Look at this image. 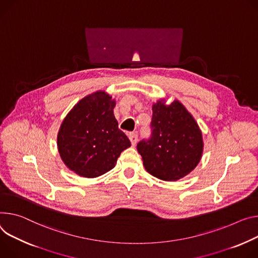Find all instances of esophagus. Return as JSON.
Listing matches in <instances>:
<instances>
[{"mask_svg": "<svg viewBox=\"0 0 258 258\" xmlns=\"http://www.w3.org/2000/svg\"><path fill=\"white\" fill-rule=\"evenodd\" d=\"M128 138H130V140H131L132 145L135 146L136 143H137V141H138V133H137V132L131 133V134L128 135Z\"/></svg>", "mask_w": 258, "mask_h": 258, "instance_id": "esophagus-1", "label": "esophagus"}]
</instances>
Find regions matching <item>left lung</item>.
<instances>
[{
  "mask_svg": "<svg viewBox=\"0 0 258 258\" xmlns=\"http://www.w3.org/2000/svg\"><path fill=\"white\" fill-rule=\"evenodd\" d=\"M150 128V137L137 145L149 174L163 181H177L198 166L204 147L202 132L179 101L154 104Z\"/></svg>",
  "mask_w": 258,
  "mask_h": 258,
  "instance_id": "left-lung-1",
  "label": "left lung"
}]
</instances>
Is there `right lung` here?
<instances>
[{"label":"right lung","instance_id":"add662e5","mask_svg":"<svg viewBox=\"0 0 258 258\" xmlns=\"http://www.w3.org/2000/svg\"><path fill=\"white\" fill-rule=\"evenodd\" d=\"M114 106L112 97L97 91L77 103L60 125V157L81 177L96 178L109 172L120 153L131 146L126 135L118 128Z\"/></svg>","mask_w":258,"mask_h":258}]
</instances>
